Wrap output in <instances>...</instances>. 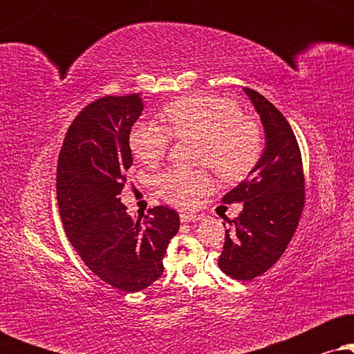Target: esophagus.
Returning a JSON list of instances; mask_svg holds the SVG:
<instances>
[{"mask_svg": "<svg viewBox=\"0 0 354 354\" xmlns=\"http://www.w3.org/2000/svg\"><path fill=\"white\" fill-rule=\"evenodd\" d=\"M180 221L182 222H196V221H201V216L192 214V212H182Z\"/></svg>", "mask_w": 354, "mask_h": 354, "instance_id": "esophagus-1", "label": "esophagus"}]
</instances>
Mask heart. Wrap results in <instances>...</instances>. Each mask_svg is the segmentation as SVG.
I'll list each match as a JSON object with an SVG mask.
<instances>
[{"label":"heart","instance_id":"obj_1","mask_svg":"<svg viewBox=\"0 0 354 354\" xmlns=\"http://www.w3.org/2000/svg\"><path fill=\"white\" fill-rule=\"evenodd\" d=\"M164 115L169 127L154 122H140L130 133V148L147 166H156L166 156L172 135L195 138L198 164H207L224 180L245 177L263 151L259 124L243 115L235 101L214 95H195L166 106ZM162 200L187 207L196 196L209 190L211 177L206 171L172 169L154 178Z\"/></svg>","mask_w":354,"mask_h":354}]
</instances>
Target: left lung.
Segmentation results:
<instances>
[{
	"label": "left lung",
	"instance_id": "obj_1",
	"mask_svg": "<svg viewBox=\"0 0 354 354\" xmlns=\"http://www.w3.org/2000/svg\"><path fill=\"white\" fill-rule=\"evenodd\" d=\"M243 90L263 122L266 148L248 178L222 198L227 205L243 203V211L229 221L219 268L235 280H253L287 250L306 195L301 153L288 120L258 91Z\"/></svg>",
	"mask_w": 354,
	"mask_h": 354
}]
</instances>
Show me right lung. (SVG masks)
Returning a JSON list of instances; mask_svg holds the SVG:
<instances>
[{"mask_svg": "<svg viewBox=\"0 0 354 354\" xmlns=\"http://www.w3.org/2000/svg\"><path fill=\"white\" fill-rule=\"evenodd\" d=\"M142 111L140 93L103 96L82 109L66 133L56 176L67 239L91 272L127 293L161 277L166 248L180 227L171 207L132 217L120 203L133 162L130 130Z\"/></svg>", "mask_w": 354, "mask_h": 354, "instance_id": "1", "label": "right lung"}]
</instances>
